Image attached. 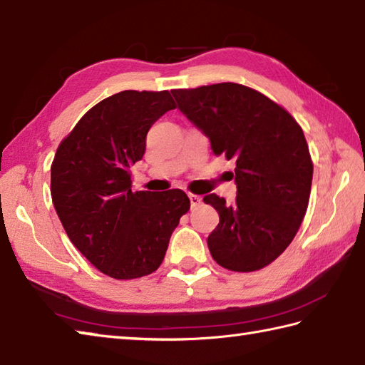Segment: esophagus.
Returning a JSON list of instances; mask_svg holds the SVG:
<instances>
[{
	"label": "esophagus",
	"mask_w": 365,
	"mask_h": 365,
	"mask_svg": "<svg viewBox=\"0 0 365 365\" xmlns=\"http://www.w3.org/2000/svg\"><path fill=\"white\" fill-rule=\"evenodd\" d=\"M189 200H190V206L192 207H197V206H200L202 205V197H198V195H193V193H189Z\"/></svg>",
	"instance_id": "1"
}]
</instances>
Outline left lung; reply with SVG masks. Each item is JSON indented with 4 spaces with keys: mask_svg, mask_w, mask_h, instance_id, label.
I'll use <instances>...</instances> for the list:
<instances>
[{
    "mask_svg": "<svg viewBox=\"0 0 365 365\" xmlns=\"http://www.w3.org/2000/svg\"><path fill=\"white\" fill-rule=\"evenodd\" d=\"M178 107L210 138L215 155L235 160L236 202L210 193L219 212L207 247L222 267L252 272L271 264L306 215L314 163L301 125L279 103L240 83L173 89Z\"/></svg>",
    "mask_w": 365,
    "mask_h": 365,
    "instance_id": "left-lung-1",
    "label": "left lung"
}]
</instances>
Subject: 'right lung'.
<instances>
[{
  "instance_id": "right-lung-1",
  "label": "right lung",
  "mask_w": 365,
  "mask_h": 365,
  "mask_svg": "<svg viewBox=\"0 0 365 365\" xmlns=\"http://www.w3.org/2000/svg\"><path fill=\"white\" fill-rule=\"evenodd\" d=\"M173 108L168 91L110 96L80 118L51 162L58 217L72 244L108 277L138 279L158 269L190 210L181 189H130L129 168L143 158L148 130Z\"/></svg>"
}]
</instances>
